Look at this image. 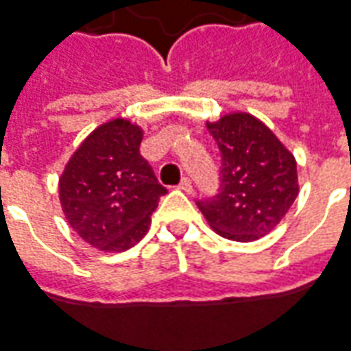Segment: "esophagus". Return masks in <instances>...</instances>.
Here are the masks:
<instances>
[{
  "instance_id": "1",
  "label": "esophagus",
  "mask_w": 351,
  "mask_h": 351,
  "mask_svg": "<svg viewBox=\"0 0 351 351\" xmlns=\"http://www.w3.org/2000/svg\"><path fill=\"white\" fill-rule=\"evenodd\" d=\"M178 188H180V190H184L186 193H192V182H190V178H182V180H180V184H178Z\"/></svg>"
}]
</instances>
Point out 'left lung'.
<instances>
[{"label":"left lung","instance_id":"obj_1","mask_svg":"<svg viewBox=\"0 0 351 351\" xmlns=\"http://www.w3.org/2000/svg\"><path fill=\"white\" fill-rule=\"evenodd\" d=\"M222 156L217 195L197 207L218 235L249 243L269 234L298 195L296 159L274 131L247 112L207 121Z\"/></svg>","mask_w":351,"mask_h":351}]
</instances>
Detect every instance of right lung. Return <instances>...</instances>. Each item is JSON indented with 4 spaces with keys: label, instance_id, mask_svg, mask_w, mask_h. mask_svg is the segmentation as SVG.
I'll return each mask as SVG.
<instances>
[{
    "label": "right lung",
    "instance_id": "add662e5",
    "mask_svg": "<svg viewBox=\"0 0 351 351\" xmlns=\"http://www.w3.org/2000/svg\"><path fill=\"white\" fill-rule=\"evenodd\" d=\"M141 127L116 117L80 144L60 175L66 220L95 249L121 252L138 243L167 193L141 156Z\"/></svg>",
    "mask_w": 351,
    "mask_h": 351
}]
</instances>
